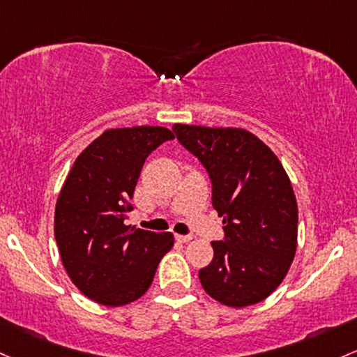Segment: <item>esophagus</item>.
Returning a JSON list of instances; mask_svg holds the SVG:
<instances>
[{
    "instance_id": "esophagus-1",
    "label": "esophagus",
    "mask_w": 357,
    "mask_h": 357,
    "mask_svg": "<svg viewBox=\"0 0 357 357\" xmlns=\"http://www.w3.org/2000/svg\"><path fill=\"white\" fill-rule=\"evenodd\" d=\"M191 238H193V236H179V234H178V236H176V241L183 242V244H186V242H190Z\"/></svg>"
}]
</instances>
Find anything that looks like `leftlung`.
Returning a JSON list of instances; mask_svg holds the SVG:
<instances>
[{
    "instance_id": "8db88e82",
    "label": "left lung",
    "mask_w": 357,
    "mask_h": 357,
    "mask_svg": "<svg viewBox=\"0 0 357 357\" xmlns=\"http://www.w3.org/2000/svg\"><path fill=\"white\" fill-rule=\"evenodd\" d=\"M179 144L198 158L211 181V205L223 217V241L199 269L202 287L227 307L268 298L296 252L298 206L274 152L242 128L176 123Z\"/></svg>"
}]
</instances>
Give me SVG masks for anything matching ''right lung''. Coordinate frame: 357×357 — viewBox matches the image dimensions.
Listing matches in <instances>:
<instances>
[{"instance_id":"right-lung-1","label":"right lung","mask_w":357,"mask_h":357,"mask_svg":"<svg viewBox=\"0 0 357 357\" xmlns=\"http://www.w3.org/2000/svg\"><path fill=\"white\" fill-rule=\"evenodd\" d=\"M172 139L164 127L107 130L81 152L62 186L54 217L59 252L73 283L96 303L140 298L174 244L171 232L125 225L147 155Z\"/></svg>"}]
</instances>
